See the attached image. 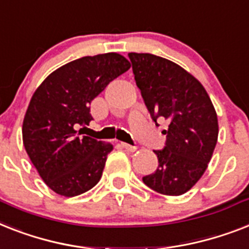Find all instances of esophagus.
Masks as SVG:
<instances>
[{"instance_id": "34e87169", "label": "esophagus", "mask_w": 249, "mask_h": 249, "mask_svg": "<svg viewBox=\"0 0 249 249\" xmlns=\"http://www.w3.org/2000/svg\"><path fill=\"white\" fill-rule=\"evenodd\" d=\"M121 145H123V148H125L126 151H129V152H134L135 149H137V147H135V145L128 144V143H121Z\"/></svg>"}]
</instances>
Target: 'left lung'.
Here are the masks:
<instances>
[{
    "label": "left lung",
    "mask_w": 249,
    "mask_h": 249,
    "mask_svg": "<svg viewBox=\"0 0 249 249\" xmlns=\"http://www.w3.org/2000/svg\"><path fill=\"white\" fill-rule=\"evenodd\" d=\"M128 56L152 120L169 123L163 148L153 151L157 170L143 183L161 195H184L203 175L217 142L213 105L201 83L175 62L151 53Z\"/></svg>",
    "instance_id": "1"
}]
</instances>
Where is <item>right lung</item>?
Masks as SVG:
<instances>
[{
	"mask_svg": "<svg viewBox=\"0 0 249 249\" xmlns=\"http://www.w3.org/2000/svg\"><path fill=\"white\" fill-rule=\"evenodd\" d=\"M130 64L115 52L86 56L51 72L34 92L23 123V142L40 178L57 195L74 197L102 177L112 145L80 135L92 120L90 102Z\"/></svg>",
	"mask_w": 249,
	"mask_h": 249,
	"instance_id": "add662e5",
	"label": "right lung"
}]
</instances>
